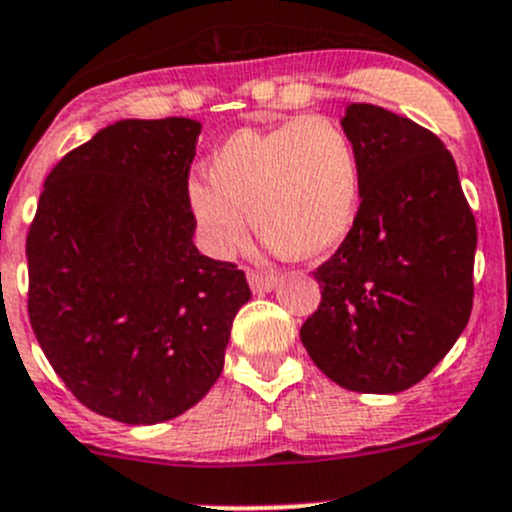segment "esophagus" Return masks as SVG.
<instances>
[{"mask_svg": "<svg viewBox=\"0 0 512 512\" xmlns=\"http://www.w3.org/2000/svg\"><path fill=\"white\" fill-rule=\"evenodd\" d=\"M247 282H250L252 292L262 294V292H270V289L277 285V277H272V275H262V272L250 270V272H247Z\"/></svg>", "mask_w": 512, "mask_h": 512, "instance_id": "34e87169", "label": "esophagus"}]
</instances>
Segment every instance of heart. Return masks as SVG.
Wrapping results in <instances>:
<instances>
[{"mask_svg": "<svg viewBox=\"0 0 512 512\" xmlns=\"http://www.w3.org/2000/svg\"><path fill=\"white\" fill-rule=\"evenodd\" d=\"M361 198L359 153L342 123L297 116L267 131H237L213 160V178L188 185L205 242L225 255L247 213L267 247L309 257L352 230Z\"/></svg>", "mask_w": 512, "mask_h": 512, "instance_id": "b5f03b06", "label": "heart"}]
</instances>
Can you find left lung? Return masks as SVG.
<instances>
[{
    "label": "left lung",
    "mask_w": 512,
    "mask_h": 512,
    "mask_svg": "<svg viewBox=\"0 0 512 512\" xmlns=\"http://www.w3.org/2000/svg\"><path fill=\"white\" fill-rule=\"evenodd\" d=\"M342 126L359 153V213L314 270L322 302L299 337L334 384L399 394L466 329L476 218L436 133L374 103H352Z\"/></svg>",
    "instance_id": "left-lung-1"
}]
</instances>
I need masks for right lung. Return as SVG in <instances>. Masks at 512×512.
Instances as JSON below:
<instances>
[{
    "instance_id": "obj_1",
    "label": "right lung",
    "mask_w": 512,
    "mask_h": 512,
    "mask_svg": "<svg viewBox=\"0 0 512 512\" xmlns=\"http://www.w3.org/2000/svg\"><path fill=\"white\" fill-rule=\"evenodd\" d=\"M200 123L116 121L46 175L27 235L29 322L66 389L133 426L168 421L218 381L235 262L193 245L188 175Z\"/></svg>"
}]
</instances>
